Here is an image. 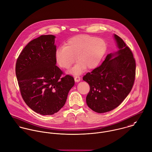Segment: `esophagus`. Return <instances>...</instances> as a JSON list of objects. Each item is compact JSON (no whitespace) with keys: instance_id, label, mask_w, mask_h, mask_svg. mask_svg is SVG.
I'll return each instance as SVG.
<instances>
[{"instance_id":"obj_1","label":"esophagus","mask_w":152,"mask_h":152,"mask_svg":"<svg viewBox=\"0 0 152 152\" xmlns=\"http://www.w3.org/2000/svg\"><path fill=\"white\" fill-rule=\"evenodd\" d=\"M74 80L76 83H78V82H80V80H81V78L79 77V76H75L74 77Z\"/></svg>"}]
</instances>
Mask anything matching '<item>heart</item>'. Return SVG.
I'll list each match as a JSON object with an SVG mask.
<instances>
[{"mask_svg": "<svg viewBox=\"0 0 152 152\" xmlns=\"http://www.w3.org/2000/svg\"><path fill=\"white\" fill-rule=\"evenodd\" d=\"M106 50L107 44L104 39L88 35H79L68 39L65 47L57 48L55 58L61 68L68 69L74 64L75 58L78 64L69 72L77 75L85 68L92 69L97 67Z\"/></svg>", "mask_w": 152, "mask_h": 152, "instance_id": "obj_1", "label": "heart"}]
</instances>
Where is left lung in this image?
<instances>
[{
	"instance_id": "obj_1",
	"label": "left lung",
	"mask_w": 152,
	"mask_h": 152,
	"mask_svg": "<svg viewBox=\"0 0 152 152\" xmlns=\"http://www.w3.org/2000/svg\"><path fill=\"white\" fill-rule=\"evenodd\" d=\"M118 50L108 54L101 65L83 77L90 87L87 105L103 113L117 107L131 91L135 79L136 62L123 40L114 34Z\"/></svg>"
}]
</instances>
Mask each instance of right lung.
I'll use <instances>...</instances> for the list:
<instances>
[{
  "label": "right lung",
  "instance_id": "obj_1",
  "mask_svg": "<svg viewBox=\"0 0 152 152\" xmlns=\"http://www.w3.org/2000/svg\"><path fill=\"white\" fill-rule=\"evenodd\" d=\"M55 37L41 35L33 39L20 53L16 75L22 97L27 105L41 115H52L65 104L74 86V78L61 77L56 65Z\"/></svg>",
  "mask_w": 152,
  "mask_h": 152
}]
</instances>
